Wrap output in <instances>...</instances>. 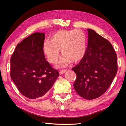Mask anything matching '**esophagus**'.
<instances>
[{
	"label": "esophagus",
	"instance_id": "obj_1",
	"mask_svg": "<svg viewBox=\"0 0 126 126\" xmlns=\"http://www.w3.org/2000/svg\"><path fill=\"white\" fill-rule=\"evenodd\" d=\"M66 71H67V70H66V69H62V70H61V71H59V74H63V73H64Z\"/></svg>",
	"mask_w": 126,
	"mask_h": 126
}]
</instances>
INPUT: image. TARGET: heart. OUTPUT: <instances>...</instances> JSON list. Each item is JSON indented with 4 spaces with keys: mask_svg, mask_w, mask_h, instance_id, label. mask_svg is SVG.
Masks as SVG:
<instances>
[{
    "mask_svg": "<svg viewBox=\"0 0 126 126\" xmlns=\"http://www.w3.org/2000/svg\"><path fill=\"white\" fill-rule=\"evenodd\" d=\"M86 34L79 29L61 30L53 34L49 42L44 43L43 52L49 63L55 64L59 58V52L64 55L59 65L64 67L72 61L77 63L84 58L87 50Z\"/></svg>",
    "mask_w": 126,
    "mask_h": 126,
    "instance_id": "b5f03b06",
    "label": "heart"
}]
</instances>
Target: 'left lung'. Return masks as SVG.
I'll return each mask as SVG.
<instances>
[{"label": "left lung", "instance_id": "left-lung-1", "mask_svg": "<svg viewBox=\"0 0 126 126\" xmlns=\"http://www.w3.org/2000/svg\"><path fill=\"white\" fill-rule=\"evenodd\" d=\"M87 31L86 53L72 69L77 76L73 84L77 93L84 99L91 100L106 92L116 75L118 67L117 54L111 43L93 30Z\"/></svg>", "mask_w": 126, "mask_h": 126}]
</instances>
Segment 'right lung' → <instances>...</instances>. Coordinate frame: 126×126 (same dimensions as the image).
Instances as JSON below:
<instances>
[{
  "instance_id": "add662e5",
  "label": "right lung",
  "mask_w": 126,
  "mask_h": 126,
  "mask_svg": "<svg viewBox=\"0 0 126 126\" xmlns=\"http://www.w3.org/2000/svg\"><path fill=\"white\" fill-rule=\"evenodd\" d=\"M45 34L35 33L17 44L10 59V77L19 91L29 99L46 94L59 76L43 52Z\"/></svg>"
}]
</instances>
